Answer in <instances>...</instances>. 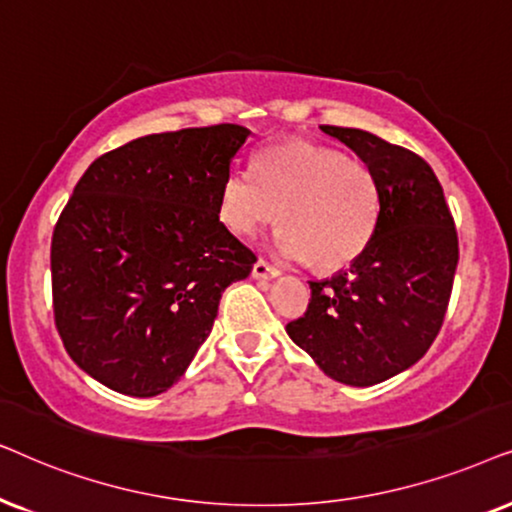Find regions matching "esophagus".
<instances>
[{"mask_svg": "<svg viewBox=\"0 0 512 512\" xmlns=\"http://www.w3.org/2000/svg\"><path fill=\"white\" fill-rule=\"evenodd\" d=\"M281 271L276 267H271L267 260H257L255 267H252V278H257V281H271V278H276Z\"/></svg>", "mask_w": 512, "mask_h": 512, "instance_id": "34e87169", "label": "esophagus"}]
</instances>
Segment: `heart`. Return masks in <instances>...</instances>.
I'll use <instances>...</instances> for the list:
<instances>
[{
  "mask_svg": "<svg viewBox=\"0 0 512 512\" xmlns=\"http://www.w3.org/2000/svg\"><path fill=\"white\" fill-rule=\"evenodd\" d=\"M224 227L255 238L281 215L276 238L283 257L313 262L320 271L349 267L370 245L379 220V189L372 170L339 149L309 140L264 147L255 177L231 168L217 194Z\"/></svg>",
  "mask_w": 512,
  "mask_h": 512,
  "instance_id": "obj_1",
  "label": "heart"
}]
</instances>
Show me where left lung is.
<instances>
[{"label":"left lung","mask_w":512,"mask_h":512,"mask_svg":"<svg viewBox=\"0 0 512 512\" xmlns=\"http://www.w3.org/2000/svg\"><path fill=\"white\" fill-rule=\"evenodd\" d=\"M320 131L372 170L379 220L349 269L309 283V309L285 330L330 379L374 386L424 358L438 337L459 238L438 177L421 156L360 128Z\"/></svg>","instance_id":"8db88e82"}]
</instances>
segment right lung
Here are the masks:
<instances>
[{"instance_id": "add662e5", "label": "right lung", "mask_w": 512, "mask_h": 512, "mask_svg": "<svg viewBox=\"0 0 512 512\" xmlns=\"http://www.w3.org/2000/svg\"><path fill=\"white\" fill-rule=\"evenodd\" d=\"M248 138V128L220 124L131 140L88 166L60 213L51 241L58 335L112 391H168L213 330L222 292L257 262L217 213Z\"/></svg>"}]
</instances>
